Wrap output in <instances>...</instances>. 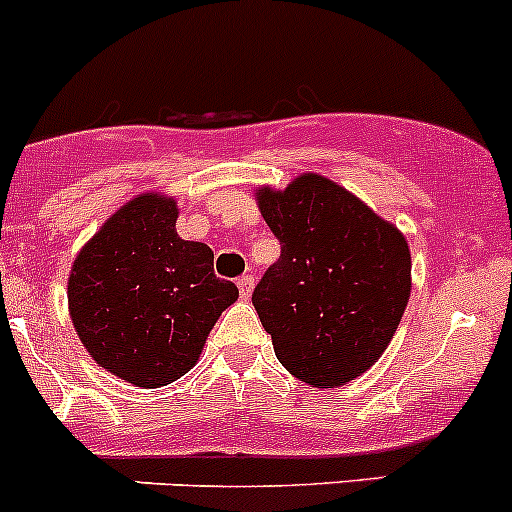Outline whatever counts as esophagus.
Here are the masks:
<instances>
[{
	"label": "esophagus",
	"mask_w": 512,
	"mask_h": 512,
	"mask_svg": "<svg viewBox=\"0 0 512 512\" xmlns=\"http://www.w3.org/2000/svg\"><path fill=\"white\" fill-rule=\"evenodd\" d=\"M236 286H239L241 298L249 300V298H251V293H254L256 278H254V276H241V278H239V283H236Z\"/></svg>",
	"instance_id": "obj_1"
}]
</instances>
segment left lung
<instances>
[{
    "instance_id": "1",
    "label": "left lung",
    "mask_w": 512,
    "mask_h": 512,
    "mask_svg": "<svg viewBox=\"0 0 512 512\" xmlns=\"http://www.w3.org/2000/svg\"><path fill=\"white\" fill-rule=\"evenodd\" d=\"M254 192L281 241V258L251 298L261 325L293 377L342 387L370 370L397 333L412 293L407 239L318 172Z\"/></svg>"
}]
</instances>
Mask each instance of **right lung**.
Masks as SVG:
<instances>
[{
    "label": "right lung",
    "instance_id": "obj_1",
    "mask_svg": "<svg viewBox=\"0 0 512 512\" xmlns=\"http://www.w3.org/2000/svg\"><path fill=\"white\" fill-rule=\"evenodd\" d=\"M177 199L142 192L83 244L68 273V315L98 367L133 387L172 384L197 365L239 288L214 251L177 234Z\"/></svg>",
    "mask_w": 512,
    "mask_h": 512
}]
</instances>
